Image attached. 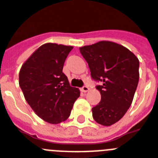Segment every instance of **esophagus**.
<instances>
[{"label": "esophagus", "instance_id": "1", "mask_svg": "<svg viewBox=\"0 0 158 158\" xmlns=\"http://www.w3.org/2000/svg\"><path fill=\"white\" fill-rule=\"evenodd\" d=\"M81 91H83V92H87V91H89V87H87V86H83L81 88Z\"/></svg>", "mask_w": 158, "mask_h": 158}]
</instances>
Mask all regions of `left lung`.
Returning <instances> with one entry per match:
<instances>
[{
	"label": "left lung",
	"mask_w": 158,
	"mask_h": 158,
	"mask_svg": "<svg viewBox=\"0 0 158 158\" xmlns=\"http://www.w3.org/2000/svg\"><path fill=\"white\" fill-rule=\"evenodd\" d=\"M80 53L89 66L92 79L101 82L96 89L101 100L92 108L98 124L111 126L132 104L139 81V60L128 48L110 41L82 46Z\"/></svg>",
	"instance_id": "left-lung-1"
}]
</instances>
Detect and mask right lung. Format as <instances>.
Returning <instances> with one entry per match:
<instances>
[{
  "instance_id": "obj_1",
  "label": "right lung",
  "mask_w": 158,
  "mask_h": 158,
  "mask_svg": "<svg viewBox=\"0 0 158 158\" xmlns=\"http://www.w3.org/2000/svg\"><path fill=\"white\" fill-rule=\"evenodd\" d=\"M71 46L45 43L22 64L19 85L24 97L41 119L50 124L65 121L80 95L70 86L63 68Z\"/></svg>"
}]
</instances>
